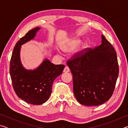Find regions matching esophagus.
<instances>
[{
    "label": "esophagus",
    "instance_id": "1",
    "mask_svg": "<svg viewBox=\"0 0 128 128\" xmlns=\"http://www.w3.org/2000/svg\"><path fill=\"white\" fill-rule=\"evenodd\" d=\"M69 71H70V69L68 68V66H66L64 69V70H63V72L64 73H68L69 72Z\"/></svg>",
    "mask_w": 128,
    "mask_h": 128
}]
</instances>
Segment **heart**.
<instances>
[{
    "label": "heart",
    "instance_id": "b5f03b06",
    "mask_svg": "<svg viewBox=\"0 0 128 128\" xmlns=\"http://www.w3.org/2000/svg\"><path fill=\"white\" fill-rule=\"evenodd\" d=\"M81 40L77 38H72L65 41L60 45V48L62 51L66 53H70L77 48V46L81 43ZM88 47V44L87 43H84L78 50L76 52L77 54H81L85 51Z\"/></svg>",
    "mask_w": 128,
    "mask_h": 128
}]
</instances>
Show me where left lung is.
<instances>
[{"label":"left lung","instance_id":"1","mask_svg":"<svg viewBox=\"0 0 128 128\" xmlns=\"http://www.w3.org/2000/svg\"><path fill=\"white\" fill-rule=\"evenodd\" d=\"M66 64L73 74V92L82 105L96 106L111 98L118 75L116 52L102 35V44L88 48Z\"/></svg>","mask_w":128,"mask_h":128}]
</instances>
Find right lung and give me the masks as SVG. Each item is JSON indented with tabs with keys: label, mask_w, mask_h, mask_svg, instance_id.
<instances>
[{
	"label": "right lung",
	"mask_w": 128,
	"mask_h": 128,
	"mask_svg": "<svg viewBox=\"0 0 128 128\" xmlns=\"http://www.w3.org/2000/svg\"><path fill=\"white\" fill-rule=\"evenodd\" d=\"M40 28L36 27L20 39L15 45L10 62V73L12 86L16 95L26 102L40 105L48 100L52 92V85L62 73L64 65H55L44 59L37 68L26 69L21 64V46L33 40Z\"/></svg>",
	"instance_id": "1"
}]
</instances>
